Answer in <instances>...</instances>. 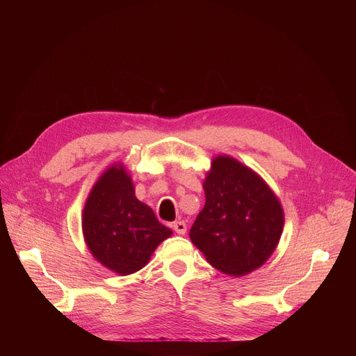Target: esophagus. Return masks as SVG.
Here are the masks:
<instances>
[{
    "mask_svg": "<svg viewBox=\"0 0 356 356\" xmlns=\"http://www.w3.org/2000/svg\"><path fill=\"white\" fill-rule=\"evenodd\" d=\"M172 228H173L175 232L179 234V235H184L186 231H187V225H186L184 221H176V222H173V224H172Z\"/></svg>",
    "mask_w": 356,
    "mask_h": 356,
    "instance_id": "34e87169",
    "label": "esophagus"
}]
</instances>
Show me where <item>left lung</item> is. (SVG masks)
Masks as SVG:
<instances>
[{
  "label": "left lung",
  "instance_id": "left-lung-1",
  "mask_svg": "<svg viewBox=\"0 0 356 356\" xmlns=\"http://www.w3.org/2000/svg\"><path fill=\"white\" fill-rule=\"evenodd\" d=\"M206 206L197 216L191 242L222 273L243 276L275 252L284 213L266 181L234 158L217 156L202 183Z\"/></svg>",
  "mask_w": 356,
  "mask_h": 356
}]
</instances>
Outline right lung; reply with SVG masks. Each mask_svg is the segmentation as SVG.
<instances>
[{
	"mask_svg": "<svg viewBox=\"0 0 356 356\" xmlns=\"http://www.w3.org/2000/svg\"><path fill=\"white\" fill-rule=\"evenodd\" d=\"M81 227L91 255L121 276L140 270L158 245L172 235L135 197L132 179L121 163L108 168L92 186Z\"/></svg>",
	"mask_w": 356,
	"mask_h": 356,
	"instance_id": "add662e5",
	"label": "right lung"
}]
</instances>
